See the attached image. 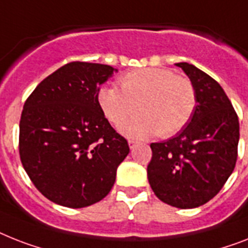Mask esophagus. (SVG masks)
Returning a JSON list of instances; mask_svg holds the SVG:
<instances>
[{
  "instance_id": "1",
  "label": "esophagus",
  "mask_w": 248,
  "mask_h": 248,
  "mask_svg": "<svg viewBox=\"0 0 248 248\" xmlns=\"http://www.w3.org/2000/svg\"><path fill=\"white\" fill-rule=\"evenodd\" d=\"M128 145H130L131 150H134V149L136 148V146H138V145H139V142L138 141H134V140H128Z\"/></svg>"
}]
</instances>
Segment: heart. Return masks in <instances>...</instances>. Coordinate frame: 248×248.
<instances>
[{"label": "heart", "mask_w": 248, "mask_h": 248, "mask_svg": "<svg viewBox=\"0 0 248 248\" xmlns=\"http://www.w3.org/2000/svg\"><path fill=\"white\" fill-rule=\"evenodd\" d=\"M121 90L104 85L96 93L100 109L113 124H121L138 109L140 114L122 126L134 138H170L186 127L197 106L196 90L186 78L168 68L132 70L118 78Z\"/></svg>", "instance_id": "b5f03b06"}]
</instances>
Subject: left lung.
Returning <instances> with one entry per match:
<instances>
[{
    "mask_svg": "<svg viewBox=\"0 0 248 248\" xmlns=\"http://www.w3.org/2000/svg\"><path fill=\"white\" fill-rule=\"evenodd\" d=\"M196 90L197 106L174 138L150 144L148 180L159 200L180 209L206 204L232 174L239 122L222 86L194 65L180 62Z\"/></svg>",
    "mask_w": 248,
    "mask_h": 248,
    "instance_id": "1",
    "label": "left lung"
}]
</instances>
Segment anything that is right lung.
Segmentation results:
<instances>
[{"label":"right lung","mask_w":248,"mask_h":248,"mask_svg":"<svg viewBox=\"0 0 248 248\" xmlns=\"http://www.w3.org/2000/svg\"><path fill=\"white\" fill-rule=\"evenodd\" d=\"M112 66L70 62L44 78L24 104L19 153L40 194L67 208H85L109 194L130 153L96 102Z\"/></svg>","instance_id":"obj_1"}]
</instances>
